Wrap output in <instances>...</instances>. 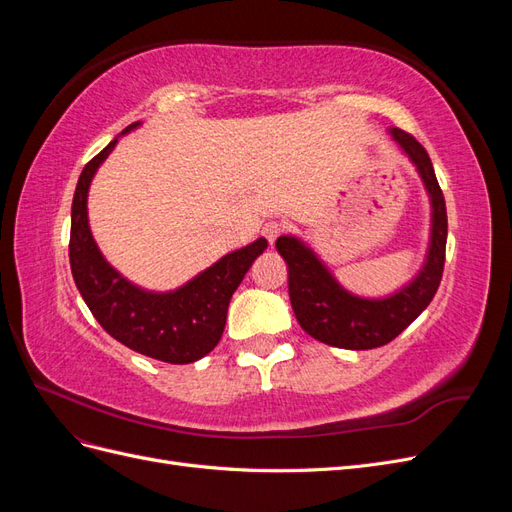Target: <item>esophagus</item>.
<instances>
[{
  "mask_svg": "<svg viewBox=\"0 0 512 512\" xmlns=\"http://www.w3.org/2000/svg\"><path fill=\"white\" fill-rule=\"evenodd\" d=\"M282 230H284L282 222H267L265 226H262V235H265V239L273 245L275 239L282 235Z\"/></svg>",
  "mask_w": 512,
  "mask_h": 512,
  "instance_id": "1",
  "label": "esophagus"
}]
</instances>
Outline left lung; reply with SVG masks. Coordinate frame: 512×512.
Masks as SVG:
<instances>
[{"label":"left lung","mask_w":512,"mask_h":512,"mask_svg":"<svg viewBox=\"0 0 512 512\" xmlns=\"http://www.w3.org/2000/svg\"><path fill=\"white\" fill-rule=\"evenodd\" d=\"M389 134L408 160L416 166L429 205L431 232L421 271L389 297H359L335 280L331 269L303 239L282 235L275 241L277 252L288 265V294L301 329L322 344L346 350H371L389 344L412 324L436 294L446 252V205L423 145L408 132L391 128Z\"/></svg>","instance_id":"obj_1"}]
</instances>
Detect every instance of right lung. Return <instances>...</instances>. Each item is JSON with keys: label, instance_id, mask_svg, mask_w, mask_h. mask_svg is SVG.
<instances>
[{"label": "right lung", "instance_id": "1", "mask_svg": "<svg viewBox=\"0 0 512 512\" xmlns=\"http://www.w3.org/2000/svg\"><path fill=\"white\" fill-rule=\"evenodd\" d=\"M138 126L141 121L132 123L121 134H128ZM117 141L119 136L85 164L76 183L70 226V269L74 284L100 327L123 346L164 363H194L218 346L232 292L269 243L260 237L241 250L222 256L175 290L153 292L126 280L102 256L87 218L91 179L98 173L100 164L111 156Z\"/></svg>", "mask_w": 512, "mask_h": 512}]
</instances>
